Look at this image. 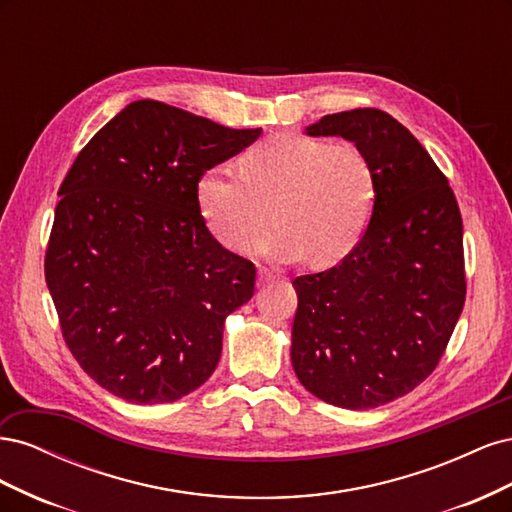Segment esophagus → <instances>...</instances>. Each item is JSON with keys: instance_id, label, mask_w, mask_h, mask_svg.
<instances>
[{"instance_id": "obj_1", "label": "esophagus", "mask_w": 512, "mask_h": 512, "mask_svg": "<svg viewBox=\"0 0 512 512\" xmlns=\"http://www.w3.org/2000/svg\"><path fill=\"white\" fill-rule=\"evenodd\" d=\"M269 282H275V275L269 273V271H258V284L265 286Z\"/></svg>"}]
</instances>
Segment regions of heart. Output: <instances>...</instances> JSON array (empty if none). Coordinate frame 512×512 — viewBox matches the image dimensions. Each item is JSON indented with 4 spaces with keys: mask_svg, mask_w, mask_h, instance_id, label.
<instances>
[{
    "mask_svg": "<svg viewBox=\"0 0 512 512\" xmlns=\"http://www.w3.org/2000/svg\"><path fill=\"white\" fill-rule=\"evenodd\" d=\"M196 198L205 224L230 250L254 241L271 203L275 224L252 250L275 262L309 258L314 269H329L363 239L376 181L356 147L286 132L245 151L239 175L226 166L205 170Z\"/></svg>",
    "mask_w": 512,
    "mask_h": 512,
    "instance_id": "1",
    "label": "heart"
}]
</instances>
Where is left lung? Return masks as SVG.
Wrapping results in <instances>:
<instances>
[{"instance_id":"left-lung-1","label":"left lung","mask_w":512,"mask_h":512,"mask_svg":"<svg viewBox=\"0 0 512 512\" xmlns=\"http://www.w3.org/2000/svg\"><path fill=\"white\" fill-rule=\"evenodd\" d=\"M305 134L363 151L376 203L352 254L292 282V367L327 404L378 408L416 389L453 335L466 301L461 213L436 162L389 113L324 115Z\"/></svg>"}]
</instances>
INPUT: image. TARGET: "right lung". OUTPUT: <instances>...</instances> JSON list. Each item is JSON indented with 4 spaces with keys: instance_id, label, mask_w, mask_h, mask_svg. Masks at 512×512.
<instances>
[{
    "instance_id": "1",
    "label": "right lung",
    "mask_w": 512,
    "mask_h": 512,
    "mask_svg": "<svg viewBox=\"0 0 512 512\" xmlns=\"http://www.w3.org/2000/svg\"><path fill=\"white\" fill-rule=\"evenodd\" d=\"M260 132L136 100L76 156L44 275L70 352L108 393L168 404L218 367L224 322L252 299L256 269L211 235L196 188Z\"/></svg>"
}]
</instances>
